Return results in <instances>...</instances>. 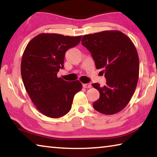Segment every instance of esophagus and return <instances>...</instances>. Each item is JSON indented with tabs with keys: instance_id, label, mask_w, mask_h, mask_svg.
<instances>
[{
	"instance_id": "1",
	"label": "esophagus",
	"mask_w": 157,
	"mask_h": 157,
	"mask_svg": "<svg viewBox=\"0 0 157 157\" xmlns=\"http://www.w3.org/2000/svg\"><path fill=\"white\" fill-rule=\"evenodd\" d=\"M83 86L84 88H86V89H89V88H91V83H89V84H83Z\"/></svg>"
}]
</instances>
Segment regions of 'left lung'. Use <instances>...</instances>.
I'll use <instances>...</instances> for the list:
<instances>
[{
    "label": "left lung",
    "instance_id": "obj_1",
    "mask_svg": "<svg viewBox=\"0 0 157 157\" xmlns=\"http://www.w3.org/2000/svg\"><path fill=\"white\" fill-rule=\"evenodd\" d=\"M82 44L91 53L97 69L102 68L105 86H92L100 92L94 102L95 110L106 115L119 112L126 107L136 89L139 75L137 50L126 34L118 30H106L86 34Z\"/></svg>",
    "mask_w": 157,
    "mask_h": 157
}]
</instances>
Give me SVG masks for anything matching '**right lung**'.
<instances>
[{"label":"right lung","instance_id":"obj_1","mask_svg":"<svg viewBox=\"0 0 157 157\" xmlns=\"http://www.w3.org/2000/svg\"><path fill=\"white\" fill-rule=\"evenodd\" d=\"M81 38L41 33L29 42L23 52L21 72L25 90L37 109L50 118L68 113L74 96L82 88L79 80L67 82L57 75L63 68L66 52Z\"/></svg>","mask_w":157,"mask_h":157}]
</instances>
